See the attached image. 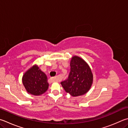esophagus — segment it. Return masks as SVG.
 Here are the masks:
<instances>
[{"mask_svg":"<svg viewBox=\"0 0 128 128\" xmlns=\"http://www.w3.org/2000/svg\"><path fill=\"white\" fill-rule=\"evenodd\" d=\"M51 80L52 81V82H58V78L57 76H55V77H52L50 78Z\"/></svg>","mask_w":128,"mask_h":128,"instance_id":"esophagus-1","label":"esophagus"}]
</instances>
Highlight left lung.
I'll use <instances>...</instances> for the list:
<instances>
[{"instance_id":"left-lung-1","label":"left lung","mask_w":128,"mask_h":128,"mask_svg":"<svg viewBox=\"0 0 128 128\" xmlns=\"http://www.w3.org/2000/svg\"><path fill=\"white\" fill-rule=\"evenodd\" d=\"M70 71L67 80L61 82L62 87L71 96L84 94L90 90L93 82V74L87 63L77 56L72 57Z\"/></svg>"}]
</instances>
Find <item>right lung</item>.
Here are the masks:
<instances>
[{"label": "right lung", "mask_w": 128, "mask_h": 128, "mask_svg": "<svg viewBox=\"0 0 128 128\" xmlns=\"http://www.w3.org/2000/svg\"><path fill=\"white\" fill-rule=\"evenodd\" d=\"M22 83L27 91L34 96L44 94L48 87L47 76L36 65L25 72Z\"/></svg>", "instance_id": "obj_1"}]
</instances>
